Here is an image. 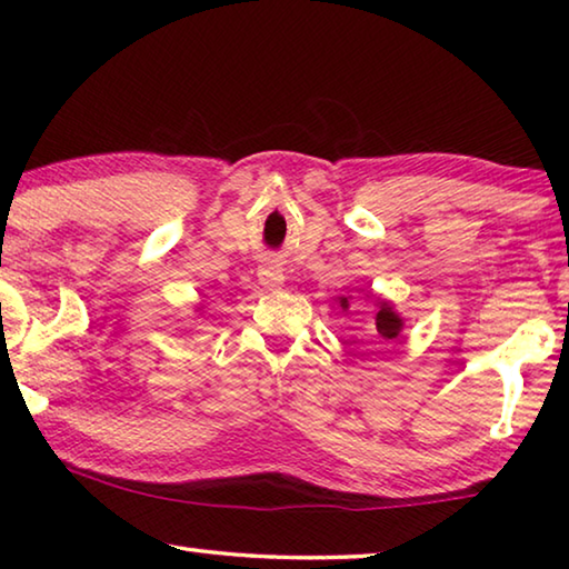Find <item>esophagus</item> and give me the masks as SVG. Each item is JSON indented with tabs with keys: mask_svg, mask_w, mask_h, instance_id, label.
<instances>
[{
	"mask_svg": "<svg viewBox=\"0 0 569 569\" xmlns=\"http://www.w3.org/2000/svg\"><path fill=\"white\" fill-rule=\"evenodd\" d=\"M258 281H261L266 288H278V286L283 283L281 266H278L276 261L261 263V268H258Z\"/></svg>",
	"mask_w": 569,
	"mask_h": 569,
	"instance_id": "34e87169",
	"label": "esophagus"
}]
</instances>
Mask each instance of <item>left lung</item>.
<instances>
[{
	"mask_svg": "<svg viewBox=\"0 0 569 569\" xmlns=\"http://www.w3.org/2000/svg\"><path fill=\"white\" fill-rule=\"evenodd\" d=\"M341 306L346 308V306H349V301L341 298ZM377 331H379L381 339H397L399 331H401V319L391 311L389 303H381V311L377 313Z\"/></svg>",
	"mask_w": 569,
	"mask_h": 569,
	"instance_id": "1",
	"label": "left lung"
}]
</instances>
